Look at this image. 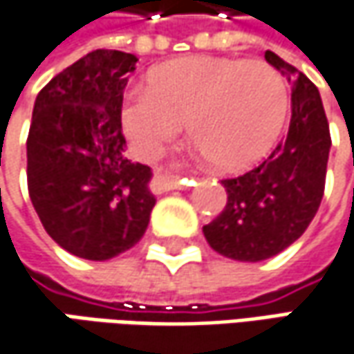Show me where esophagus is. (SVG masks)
I'll use <instances>...</instances> for the list:
<instances>
[{
  "instance_id": "obj_1",
  "label": "esophagus",
  "mask_w": 354,
  "mask_h": 354,
  "mask_svg": "<svg viewBox=\"0 0 354 354\" xmlns=\"http://www.w3.org/2000/svg\"><path fill=\"white\" fill-rule=\"evenodd\" d=\"M159 179L165 185H169V187H177V183H179V177L171 175V173H159Z\"/></svg>"
}]
</instances>
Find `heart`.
I'll use <instances>...</instances> for the list:
<instances>
[{"instance_id": "heart-1", "label": "heart", "mask_w": 354, "mask_h": 354, "mask_svg": "<svg viewBox=\"0 0 354 354\" xmlns=\"http://www.w3.org/2000/svg\"><path fill=\"white\" fill-rule=\"evenodd\" d=\"M288 112L283 78L262 61L185 57L156 66L122 106V128L153 161L181 126L205 161L240 171L270 151Z\"/></svg>"}]
</instances>
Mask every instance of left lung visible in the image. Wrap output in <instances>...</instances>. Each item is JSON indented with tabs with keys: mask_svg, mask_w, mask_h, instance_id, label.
<instances>
[{
	"mask_svg": "<svg viewBox=\"0 0 354 354\" xmlns=\"http://www.w3.org/2000/svg\"><path fill=\"white\" fill-rule=\"evenodd\" d=\"M264 57L292 84L288 136L264 163L223 181L225 211L203 226L212 250L238 262L268 260L306 232L323 198L331 149L317 86L276 53Z\"/></svg>",
	"mask_w": 354,
	"mask_h": 354,
	"instance_id": "left-lung-1",
	"label": "left lung"
}]
</instances>
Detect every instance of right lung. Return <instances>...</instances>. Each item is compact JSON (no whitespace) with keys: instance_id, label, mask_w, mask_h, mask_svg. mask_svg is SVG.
Wrapping results in <instances>:
<instances>
[{"instance_id":"add662e5","label":"right lung","mask_w":354,"mask_h":354,"mask_svg":"<svg viewBox=\"0 0 354 354\" xmlns=\"http://www.w3.org/2000/svg\"><path fill=\"white\" fill-rule=\"evenodd\" d=\"M136 55L98 48L37 94L27 138L29 197L47 234L84 260L129 250L149 225L151 169L126 157L122 100Z\"/></svg>"}]
</instances>
